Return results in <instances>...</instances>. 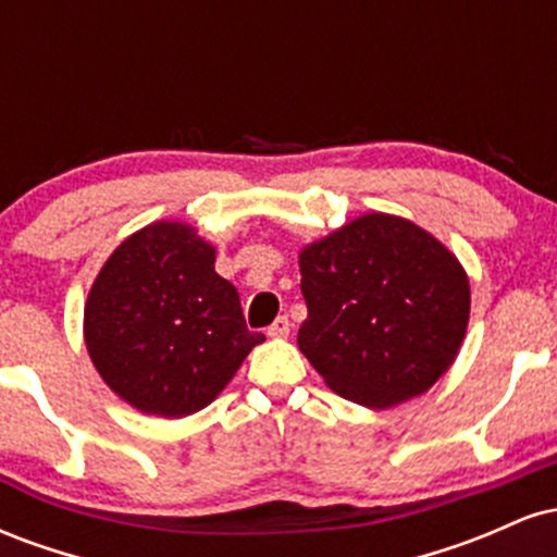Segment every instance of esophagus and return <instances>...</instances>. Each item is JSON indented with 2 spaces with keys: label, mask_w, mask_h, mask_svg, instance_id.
<instances>
[{
  "label": "esophagus",
  "mask_w": 557,
  "mask_h": 557,
  "mask_svg": "<svg viewBox=\"0 0 557 557\" xmlns=\"http://www.w3.org/2000/svg\"><path fill=\"white\" fill-rule=\"evenodd\" d=\"M267 335H270V337H287V335H290V319H287V317L274 319L270 327H267Z\"/></svg>",
  "instance_id": "obj_1"
}]
</instances>
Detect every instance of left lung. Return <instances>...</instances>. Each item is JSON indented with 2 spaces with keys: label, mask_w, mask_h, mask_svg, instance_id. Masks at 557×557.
Listing matches in <instances>:
<instances>
[{
  "label": "left lung",
  "mask_w": 557,
  "mask_h": 557,
  "mask_svg": "<svg viewBox=\"0 0 557 557\" xmlns=\"http://www.w3.org/2000/svg\"><path fill=\"white\" fill-rule=\"evenodd\" d=\"M298 348L343 398L389 408L447 372L469 324V277L430 233L363 214L300 251Z\"/></svg>",
  "instance_id": "left-lung-1"
}]
</instances>
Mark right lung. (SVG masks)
I'll return each mask as SVG.
<instances>
[{
  "label": "right lung",
  "mask_w": 557,
  "mask_h": 557,
  "mask_svg": "<svg viewBox=\"0 0 557 557\" xmlns=\"http://www.w3.org/2000/svg\"><path fill=\"white\" fill-rule=\"evenodd\" d=\"M83 327L101 380L168 419L209 406L264 341L246 327L235 285L214 272V248L181 222L120 243L88 293Z\"/></svg>",
  "instance_id": "right-lung-1"
}]
</instances>
